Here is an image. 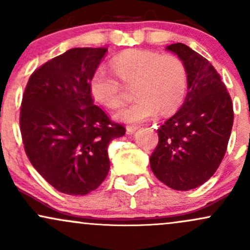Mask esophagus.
Returning a JSON list of instances; mask_svg holds the SVG:
<instances>
[{"instance_id": "esophagus-1", "label": "esophagus", "mask_w": 250, "mask_h": 250, "mask_svg": "<svg viewBox=\"0 0 250 250\" xmlns=\"http://www.w3.org/2000/svg\"><path fill=\"white\" fill-rule=\"evenodd\" d=\"M139 129V125H127L125 127V130H127V134H133Z\"/></svg>"}]
</instances>
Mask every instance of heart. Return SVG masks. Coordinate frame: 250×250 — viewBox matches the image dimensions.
<instances>
[{
  "label": "heart",
  "instance_id": "heart-1",
  "mask_svg": "<svg viewBox=\"0 0 250 250\" xmlns=\"http://www.w3.org/2000/svg\"><path fill=\"white\" fill-rule=\"evenodd\" d=\"M114 74L125 84L134 85L137 100L115 114V119L127 123H141L180 108L187 90V69L175 55L156 51L130 49L111 60ZM89 91L94 100L107 108L121 104L123 88L107 68L97 67L89 79Z\"/></svg>",
  "mask_w": 250,
  "mask_h": 250
}]
</instances>
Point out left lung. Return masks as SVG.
Returning <instances> with one entry per match:
<instances>
[{"mask_svg": "<svg viewBox=\"0 0 250 250\" xmlns=\"http://www.w3.org/2000/svg\"><path fill=\"white\" fill-rule=\"evenodd\" d=\"M166 49L185 63L188 91L179 111L157 129L159 145L150 156V168L168 187L190 190L210 179L225 156L233 103L207 59L183 43Z\"/></svg>", "mask_w": 250, "mask_h": 250, "instance_id": "obj_1", "label": "left lung"}]
</instances>
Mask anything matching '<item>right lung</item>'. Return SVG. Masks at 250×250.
<instances>
[{"instance_id": "add662e5", "label": "right lung", "mask_w": 250, "mask_h": 250, "mask_svg": "<svg viewBox=\"0 0 250 250\" xmlns=\"http://www.w3.org/2000/svg\"><path fill=\"white\" fill-rule=\"evenodd\" d=\"M107 48H73L30 76L20 127L28 159L56 190L87 195L107 177L108 146L125 135L94 104L89 79Z\"/></svg>"}]
</instances>
